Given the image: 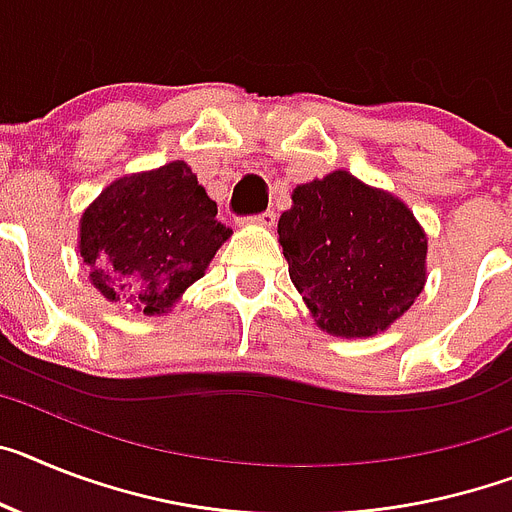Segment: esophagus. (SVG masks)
Returning a JSON list of instances; mask_svg holds the SVG:
<instances>
[{"label": "esophagus", "instance_id": "obj_1", "mask_svg": "<svg viewBox=\"0 0 512 512\" xmlns=\"http://www.w3.org/2000/svg\"><path fill=\"white\" fill-rule=\"evenodd\" d=\"M249 223H255V226H265V229H270V226L276 223V213H273V210H265V213L249 216Z\"/></svg>", "mask_w": 512, "mask_h": 512}]
</instances>
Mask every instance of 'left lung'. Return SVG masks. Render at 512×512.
Masks as SVG:
<instances>
[{
  "mask_svg": "<svg viewBox=\"0 0 512 512\" xmlns=\"http://www.w3.org/2000/svg\"><path fill=\"white\" fill-rule=\"evenodd\" d=\"M278 221L289 276L325 333L369 338L395 322L427 281V236L385 190L333 171L291 195Z\"/></svg>",
  "mask_w": 512,
  "mask_h": 512,
  "instance_id": "left-lung-1",
  "label": "left lung"
}]
</instances>
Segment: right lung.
Returning <instances> with one entry per match:
<instances>
[{
    "label": "right lung",
    "instance_id": "right-lung-1",
    "mask_svg": "<svg viewBox=\"0 0 512 512\" xmlns=\"http://www.w3.org/2000/svg\"><path fill=\"white\" fill-rule=\"evenodd\" d=\"M184 161L122 176L80 218V257L109 302L163 315L205 268L229 226Z\"/></svg>",
    "mask_w": 512,
    "mask_h": 512
}]
</instances>
